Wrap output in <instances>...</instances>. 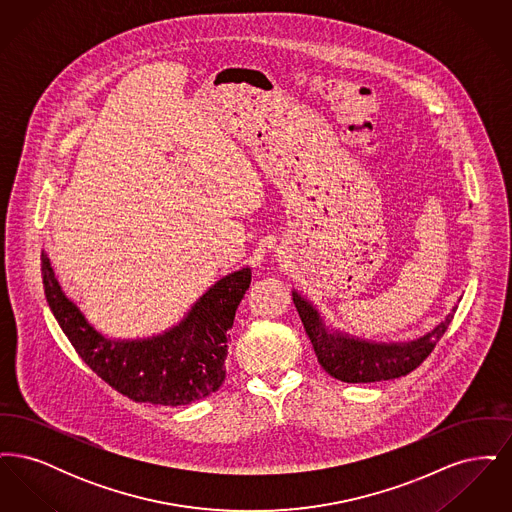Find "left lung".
<instances>
[{
	"instance_id": "left-lung-1",
	"label": "left lung",
	"mask_w": 512,
	"mask_h": 512,
	"mask_svg": "<svg viewBox=\"0 0 512 512\" xmlns=\"http://www.w3.org/2000/svg\"><path fill=\"white\" fill-rule=\"evenodd\" d=\"M292 295L318 363L330 376L347 384H368L407 376L432 353L457 311L453 309L432 332L418 340L376 343L330 330L311 301L297 292Z\"/></svg>"
}]
</instances>
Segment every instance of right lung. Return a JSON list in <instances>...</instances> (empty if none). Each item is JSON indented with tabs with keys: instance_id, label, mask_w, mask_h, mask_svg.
<instances>
[{
	"instance_id": "obj_1",
	"label": "right lung",
	"mask_w": 512,
	"mask_h": 512,
	"mask_svg": "<svg viewBox=\"0 0 512 512\" xmlns=\"http://www.w3.org/2000/svg\"><path fill=\"white\" fill-rule=\"evenodd\" d=\"M42 278L49 309L80 359L128 399L178 407L209 397L222 386L228 330L251 284V268L220 278L176 326L146 340H111L98 332L61 290L46 251Z\"/></svg>"
}]
</instances>
